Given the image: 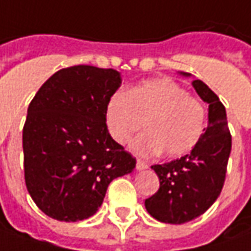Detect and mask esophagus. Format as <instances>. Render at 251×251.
I'll list each match as a JSON object with an SVG mask.
<instances>
[{
	"label": "esophagus",
	"instance_id": "obj_1",
	"mask_svg": "<svg viewBox=\"0 0 251 251\" xmlns=\"http://www.w3.org/2000/svg\"><path fill=\"white\" fill-rule=\"evenodd\" d=\"M149 168V165L146 163V162H143V160H136V169L138 170H145V169H148Z\"/></svg>",
	"mask_w": 251,
	"mask_h": 251
}]
</instances>
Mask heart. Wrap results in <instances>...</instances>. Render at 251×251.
Returning <instances> with one entry per match:
<instances>
[{"label": "heart", "instance_id": "heart-1", "mask_svg": "<svg viewBox=\"0 0 251 251\" xmlns=\"http://www.w3.org/2000/svg\"><path fill=\"white\" fill-rule=\"evenodd\" d=\"M148 132L130 143L139 156L180 157L190 153L204 135L207 113L198 98L170 78L142 82L125 91H116L106 106V124L119 145L145 126Z\"/></svg>", "mask_w": 251, "mask_h": 251}]
</instances>
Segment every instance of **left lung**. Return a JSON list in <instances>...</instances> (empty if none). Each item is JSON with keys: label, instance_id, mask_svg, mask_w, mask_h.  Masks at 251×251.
Here are the masks:
<instances>
[{"label": "left lung", "instance_id": "8db88e82", "mask_svg": "<svg viewBox=\"0 0 251 251\" xmlns=\"http://www.w3.org/2000/svg\"><path fill=\"white\" fill-rule=\"evenodd\" d=\"M192 85L209 103V125L190 153L152 166L160 186L153 196L145 200V207L162 223L182 225L199 217L219 198L226 179L231 151L226 109L204 82L196 79Z\"/></svg>", "mask_w": 251, "mask_h": 251}]
</instances>
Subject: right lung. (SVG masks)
<instances>
[{
	"instance_id": "obj_1",
	"label": "right lung",
	"mask_w": 251,
	"mask_h": 251,
	"mask_svg": "<svg viewBox=\"0 0 251 251\" xmlns=\"http://www.w3.org/2000/svg\"><path fill=\"white\" fill-rule=\"evenodd\" d=\"M121 83V74L111 68H64L28 106L25 184L38 207L55 220L94 216L112 180L135 169L136 159L112 139L106 126V106Z\"/></svg>"
}]
</instances>
